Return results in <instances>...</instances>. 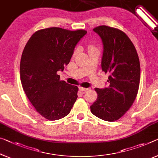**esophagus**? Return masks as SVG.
I'll use <instances>...</instances> for the list:
<instances>
[{
  "label": "esophagus",
  "instance_id": "obj_1",
  "mask_svg": "<svg viewBox=\"0 0 158 158\" xmlns=\"http://www.w3.org/2000/svg\"><path fill=\"white\" fill-rule=\"evenodd\" d=\"M88 88H85V87H79V90L81 91V92H87L88 91Z\"/></svg>",
  "mask_w": 158,
  "mask_h": 158
}]
</instances>
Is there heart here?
Masks as SVG:
<instances>
[{
	"label": "heart",
	"instance_id": "b5f03b06",
	"mask_svg": "<svg viewBox=\"0 0 158 158\" xmlns=\"http://www.w3.org/2000/svg\"><path fill=\"white\" fill-rule=\"evenodd\" d=\"M88 50H89V52L90 53V52H93V51H94V50H97V49H96V48L94 47L93 45H89V46H88ZM76 52H77V50H76V51H75V52H74V55H76Z\"/></svg>",
	"mask_w": 158,
	"mask_h": 158
}]
</instances>
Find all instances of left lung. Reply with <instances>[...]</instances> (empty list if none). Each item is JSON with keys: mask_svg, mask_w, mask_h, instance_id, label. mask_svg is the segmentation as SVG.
Returning <instances> with one entry per match:
<instances>
[{"mask_svg": "<svg viewBox=\"0 0 158 158\" xmlns=\"http://www.w3.org/2000/svg\"><path fill=\"white\" fill-rule=\"evenodd\" d=\"M103 44L102 70L109 73L108 87L96 88L98 99L90 106L94 116L106 121L121 118L134 102L140 83V67L135 48L128 36L118 29L95 27Z\"/></svg>", "mask_w": 158, "mask_h": 158, "instance_id": "left-lung-1", "label": "left lung"}]
</instances>
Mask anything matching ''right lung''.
<instances>
[{
    "label": "right lung",
    "mask_w": 158,
    "mask_h": 158,
    "mask_svg": "<svg viewBox=\"0 0 158 158\" xmlns=\"http://www.w3.org/2000/svg\"><path fill=\"white\" fill-rule=\"evenodd\" d=\"M83 30L70 31L50 27L34 33L25 45L20 60V80L31 104L47 119L67 116L77 98V86L60 81L58 71L69 64Z\"/></svg>",
    "instance_id": "obj_1"
}]
</instances>
